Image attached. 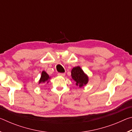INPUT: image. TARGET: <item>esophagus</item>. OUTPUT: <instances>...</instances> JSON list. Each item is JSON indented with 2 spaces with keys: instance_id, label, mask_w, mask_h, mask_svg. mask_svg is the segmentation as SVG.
I'll use <instances>...</instances> for the list:
<instances>
[{
  "instance_id": "34e87169",
  "label": "esophagus",
  "mask_w": 132,
  "mask_h": 132,
  "mask_svg": "<svg viewBox=\"0 0 132 132\" xmlns=\"http://www.w3.org/2000/svg\"><path fill=\"white\" fill-rule=\"evenodd\" d=\"M57 75H58V76H60L64 77V76H65V73H59Z\"/></svg>"
}]
</instances>
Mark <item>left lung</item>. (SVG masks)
I'll return each mask as SVG.
<instances>
[{"instance_id":"1","label":"left lung","mask_w":132,"mask_h":132,"mask_svg":"<svg viewBox=\"0 0 132 132\" xmlns=\"http://www.w3.org/2000/svg\"><path fill=\"white\" fill-rule=\"evenodd\" d=\"M71 76L76 82V85L81 87L88 82V77L84 74V71L79 66L75 67L71 70Z\"/></svg>"}]
</instances>
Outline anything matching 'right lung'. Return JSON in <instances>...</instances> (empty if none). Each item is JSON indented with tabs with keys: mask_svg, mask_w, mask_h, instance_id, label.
Listing matches in <instances>:
<instances>
[{
	"mask_svg": "<svg viewBox=\"0 0 132 132\" xmlns=\"http://www.w3.org/2000/svg\"><path fill=\"white\" fill-rule=\"evenodd\" d=\"M49 79H50V77H49L48 75L46 73L45 71H43L41 73V79L39 80V83L41 82H45V81H47L49 80Z\"/></svg>",
	"mask_w": 132,
	"mask_h": 132,
	"instance_id": "obj_1",
	"label": "right lung"
}]
</instances>
